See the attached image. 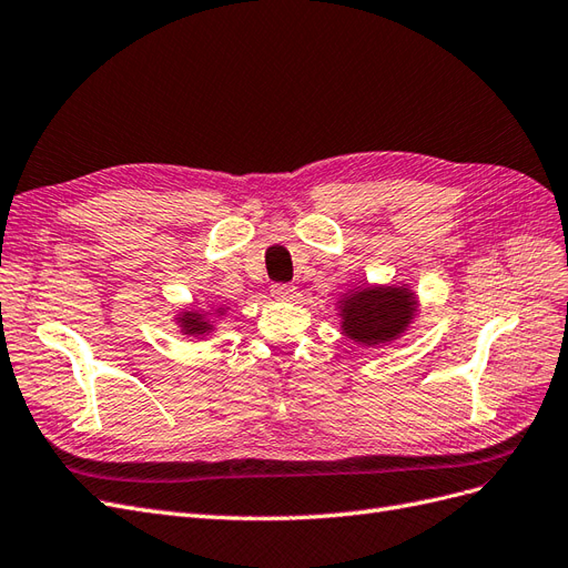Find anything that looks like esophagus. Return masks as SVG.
Returning <instances> with one entry per match:
<instances>
[{"label": "esophagus", "mask_w": 568, "mask_h": 568, "mask_svg": "<svg viewBox=\"0 0 568 568\" xmlns=\"http://www.w3.org/2000/svg\"><path fill=\"white\" fill-rule=\"evenodd\" d=\"M270 291L277 301H294L296 298V286H291V284H274Z\"/></svg>", "instance_id": "obj_1"}]
</instances>
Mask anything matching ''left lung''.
<instances>
[{"mask_svg":"<svg viewBox=\"0 0 568 568\" xmlns=\"http://www.w3.org/2000/svg\"><path fill=\"white\" fill-rule=\"evenodd\" d=\"M417 294L407 284H365L338 298L341 334L367 348L400 338L417 315Z\"/></svg>","mask_w":568,"mask_h":568,"instance_id":"8db88e82","label":"left lung"}]
</instances>
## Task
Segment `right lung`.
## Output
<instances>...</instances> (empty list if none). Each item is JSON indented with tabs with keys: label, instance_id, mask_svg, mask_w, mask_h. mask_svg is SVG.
Instances as JSON below:
<instances>
[{
	"label": "right lung",
	"instance_id": "add662e5",
	"mask_svg": "<svg viewBox=\"0 0 568 568\" xmlns=\"http://www.w3.org/2000/svg\"><path fill=\"white\" fill-rule=\"evenodd\" d=\"M227 307H215V311H199V307H182L175 315V322L184 336H209L215 329V320L225 315Z\"/></svg>",
	"mask_w": 568,
	"mask_h": 568
}]
</instances>
